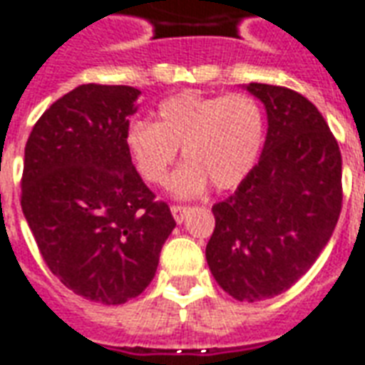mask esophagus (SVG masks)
<instances>
[{
  "label": "esophagus",
  "mask_w": 365,
  "mask_h": 365,
  "mask_svg": "<svg viewBox=\"0 0 365 365\" xmlns=\"http://www.w3.org/2000/svg\"><path fill=\"white\" fill-rule=\"evenodd\" d=\"M171 212L173 217H175V222L180 223L186 217V214L190 212V208H188V206H179V204H175V206H171Z\"/></svg>",
  "instance_id": "obj_1"
}]
</instances>
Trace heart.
Returning <instances> with one entry per match:
<instances>
[{
  "label": "heart",
  "mask_w": 365,
  "mask_h": 365,
  "mask_svg": "<svg viewBox=\"0 0 365 365\" xmlns=\"http://www.w3.org/2000/svg\"><path fill=\"white\" fill-rule=\"evenodd\" d=\"M264 135V110L251 95L186 91L159 103L157 122H132L126 145L140 175L151 185L169 180L182 148L188 163L177 173L173 188L180 196H192L208 180L217 190H227L247 179L259 161Z\"/></svg>",
  "instance_id": "heart-1"
}]
</instances>
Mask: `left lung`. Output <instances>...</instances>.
I'll use <instances>...</instances> for the list:
<instances>
[{
  "label": "left lung",
  "instance_id": "1",
  "mask_svg": "<svg viewBox=\"0 0 365 365\" xmlns=\"http://www.w3.org/2000/svg\"><path fill=\"white\" fill-rule=\"evenodd\" d=\"M267 106L259 163L230 198L214 204L206 260L239 302L294 286L329 243L342 210V155L323 114L288 87L249 83Z\"/></svg>",
  "mask_w": 365,
  "mask_h": 365
}]
</instances>
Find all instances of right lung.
<instances>
[{
    "label": "right lung",
    "mask_w": 365,
    "mask_h": 365,
    "mask_svg": "<svg viewBox=\"0 0 365 365\" xmlns=\"http://www.w3.org/2000/svg\"><path fill=\"white\" fill-rule=\"evenodd\" d=\"M140 91L79 85L34 124L25 145L21 208L42 259L85 299L120 305L155 276L175 230L126 145Z\"/></svg>",
    "instance_id": "obj_1"
}]
</instances>
